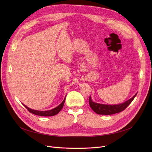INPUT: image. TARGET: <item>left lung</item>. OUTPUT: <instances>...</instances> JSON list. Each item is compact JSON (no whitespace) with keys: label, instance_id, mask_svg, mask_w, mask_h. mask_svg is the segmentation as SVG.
<instances>
[{"label":"left lung","instance_id":"1","mask_svg":"<svg viewBox=\"0 0 152 152\" xmlns=\"http://www.w3.org/2000/svg\"><path fill=\"white\" fill-rule=\"evenodd\" d=\"M137 93L135 94L134 96L130 99L127 100V101L119 103L117 105H107V104H102V103H98L96 102H93L91 97H89V105L91 108L95 111V113L98 115H110L115 113H118L123 111L126 109L127 106H128L134 99L136 96Z\"/></svg>","mask_w":152,"mask_h":152}]
</instances>
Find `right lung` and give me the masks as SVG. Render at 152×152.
I'll return each instance as SVG.
<instances>
[{"mask_svg":"<svg viewBox=\"0 0 152 152\" xmlns=\"http://www.w3.org/2000/svg\"><path fill=\"white\" fill-rule=\"evenodd\" d=\"M65 99H66V97H65V99H64L63 102L60 103V104L58 107H55V108H53L52 110H47V111H39V110H33V109L29 108V107H26L25 105H24L23 103V105L27 108V110L29 111L30 113H33L34 115H38V116H52L57 115L60 112V110L63 107L64 103H65Z\"/></svg>","mask_w":152,"mask_h":152,"instance_id":"obj_1","label":"right lung"}]
</instances>
